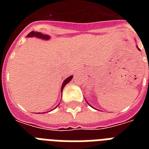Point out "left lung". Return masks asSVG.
I'll return each mask as SVG.
<instances>
[{"label": "left lung", "mask_w": 149, "mask_h": 149, "mask_svg": "<svg viewBox=\"0 0 149 149\" xmlns=\"http://www.w3.org/2000/svg\"><path fill=\"white\" fill-rule=\"evenodd\" d=\"M137 48H138V49H139V50H140V49H139V47H138V45H137ZM140 51H141V50H140ZM86 103H87V104H89V105H90V106H91V107H92V106H91V104H89L88 102L86 101ZM94 109H95V108H94Z\"/></svg>", "instance_id": "8db88e82"}]
</instances>
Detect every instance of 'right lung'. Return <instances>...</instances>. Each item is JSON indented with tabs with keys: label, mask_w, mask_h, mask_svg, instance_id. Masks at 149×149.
I'll return each instance as SVG.
<instances>
[{
	"label": "right lung",
	"mask_w": 149,
	"mask_h": 149,
	"mask_svg": "<svg viewBox=\"0 0 149 149\" xmlns=\"http://www.w3.org/2000/svg\"><path fill=\"white\" fill-rule=\"evenodd\" d=\"M27 37H28V38H29V37H36V38H42V39H43V40H49V39L50 38L49 36H48V35H43L42 33L38 32V31H31V32H30V33L27 36ZM72 79V76H70V77H68V78H66V79L63 81V84H62V87H61V93H63V88L65 87V86L68 84V83H70V80H71ZM58 105H57L55 108H56V107H58ZM48 112H49V111H48Z\"/></svg>",
	"instance_id": "obj_1"
}]
</instances>
